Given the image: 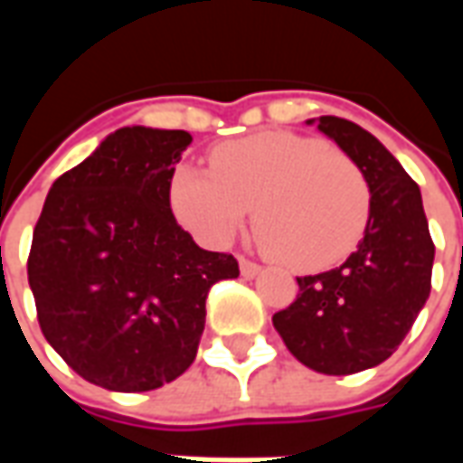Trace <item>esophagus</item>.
Wrapping results in <instances>:
<instances>
[{"instance_id": "obj_1", "label": "esophagus", "mask_w": 463, "mask_h": 463, "mask_svg": "<svg viewBox=\"0 0 463 463\" xmlns=\"http://www.w3.org/2000/svg\"><path fill=\"white\" fill-rule=\"evenodd\" d=\"M238 260H241V272H242V275H245V278H255V275H258V272L262 270L258 262L250 260V258H245V255H241Z\"/></svg>"}]
</instances>
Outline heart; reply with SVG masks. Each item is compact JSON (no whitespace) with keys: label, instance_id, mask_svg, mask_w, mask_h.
<instances>
[{"label":"heart","instance_id":"obj_1","mask_svg":"<svg viewBox=\"0 0 463 463\" xmlns=\"http://www.w3.org/2000/svg\"><path fill=\"white\" fill-rule=\"evenodd\" d=\"M211 168L181 163L168 183L175 218L208 245L231 242L252 208L258 235L298 270L345 260L364 235L367 178L320 138L258 133L213 148Z\"/></svg>","mask_w":463,"mask_h":463}]
</instances>
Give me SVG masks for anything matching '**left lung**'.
Returning a JSON list of instances; mask_svg holds the SVG:
<instances>
[{"label":"left lung","instance_id":"obj_1","mask_svg":"<svg viewBox=\"0 0 463 463\" xmlns=\"http://www.w3.org/2000/svg\"><path fill=\"white\" fill-rule=\"evenodd\" d=\"M317 128L364 173L369 221L340 268L298 278V298L272 325L305 367L354 374L392 357L411 330L431 292L434 241L419 185L372 133L337 116H320Z\"/></svg>","mask_w":463,"mask_h":463}]
</instances>
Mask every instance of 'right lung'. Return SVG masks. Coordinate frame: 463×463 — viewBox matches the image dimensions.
I'll return each instance as SVG.
<instances>
[{
    "label": "right lung",
    "mask_w": 463,
    "mask_h": 463,
    "mask_svg": "<svg viewBox=\"0 0 463 463\" xmlns=\"http://www.w3.org/2000/svg\"><path fill=\"white\" fill-rule=\"evenodd\" d=\"M188 131L126 126L59 175L26 260L36 320L79 377L111 392H151L191 367L205 298L238 278L231 252L193 242L168 183Z\"/></svg>",
    "instance_id": "obj_1"
}]
</instances>
